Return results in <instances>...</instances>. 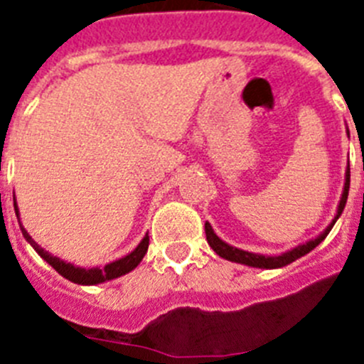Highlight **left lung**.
Masks as SVG:
<instances>
[{
  "mask_svg": "<svg viewBox=\"0 0 364 364\" xmlns=\"http://www.w3.org/2000/svg\"><path fill=\"white\" fill-rule=\"evenodd\" d=\"M348 189H350V166L346 169V182H345V191H343V197H341L339 202V208H337V215L336 218L332 220V224L323 231V233L314 240H308L306 244H301V246L294 247L291 252H286L282 255L277 257H266V255H257V253H250V252H244V250H239V247H233L230 244H226L224 240H220L215 235V231L211 230L210 222H205V239L210 242V246L213 247V252L217 253L218 257L222 259L231 260V262H239V264H246V266H253V268H266V269H272V268H282V266L290 264L294 260H297L299 257L306 255L314 250L315 246H319L324 239H326V235L330 233V230L333 228L336 220L339 218V215L343 213L345 210V204H346V198H348Z\"/></svg>",
  "mask_w": 364,
  "mask_h": 364,
  "instance_id": "1",
  "label": "left lung"
}]
</instances>
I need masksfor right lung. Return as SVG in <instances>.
I'll use <instances>...</instances> for the list:
<instances>
[{"mask_svg":"<svg viewBox=\"0 0 364 364\" xmlns=\"http://www.w3.org/2000/svg\"><path fill=\"white\" fill-rule=\"evenodd\" d=\"M14 210H16V217H18V222H19V213L16 204H14ZM19 226H21V224H19ZM21 233H23V237L27 239V242H31V246L36 250L38 255H40L41 259L47 260V262H49V264L53 266V268L56 269L62 277L69 279V281L76 282V284H98V282L111 281V279H117L120 277V275L129 273L131 269H134L138 264H140V260L144 259V255L147 253V246H149V237L146 235V237L142 239V242L136 246V250L131 252L129 255H125L124 259L114 260V262H111V264H107L102 269L100 268L83 269V268H76V266L69 264V262H63V260H60L58 257H53L50 253L45 252L43 247H40L34 240H32V237L25 231L23 226H21Z\"/></svg>","mask_w":364,"mask_h":364,"instance_id":"1","label":"right lung"}]
</instances>
